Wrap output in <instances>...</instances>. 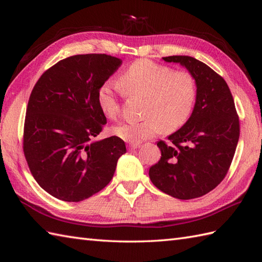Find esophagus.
<instances>
[{"label": "esophagus", "instance_id": "1", "mask_svg": "<svg viewBox=\"0 0 262 262\" xmlns=\"http://www.w3.org/2000/svg\"><path fill=\"white\" fill-rule=\"evenodd\" d=\"M141 145L140 144H129V149H137V148H139Z\"/></svg>", "mask_w": 262, "mask_h": 262}]
</instances>
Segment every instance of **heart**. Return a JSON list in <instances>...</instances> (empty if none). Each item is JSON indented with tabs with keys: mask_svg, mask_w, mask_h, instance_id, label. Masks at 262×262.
I'll return each mask as SVG.
<instances>
[{
	"mask_svg": "<svg viewBox=\"0 0 262 262\" xmlns=\"http://www.w3.org/2000/svg\"><path fill=\"white\" fill-rule=\"evenodd\" d=\"M119 85L130 95L145 98L144 120L115 125L113 133L129 143L155 137L161 130L175 131L191 116L196 98L195 80L187 71H173L147 59L133 62L119 78ZM101 112L116 118L120 112L116 89L107 82L98 91Z\"/></svg>",
	"mask_w": 262,
	"mask_h": 262,
	"instance_id": "1",
	"label": "heart"
}]
</instances>
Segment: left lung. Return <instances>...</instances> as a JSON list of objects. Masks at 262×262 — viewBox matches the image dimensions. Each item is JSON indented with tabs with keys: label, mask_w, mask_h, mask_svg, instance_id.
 <instances>
[{
	"label": "left lung",
	"mask_w": 262,
	"mask_h": 262,
	"mask_svg": "<svg viewBox=\"0 0 262 262\" xmlns=\"http://www.w3.org/2000/svg\"><path fill=\"white\" fill-rule=\"evenodd\" d=\"M165 62L179 63L195 80L192 114L179 130L160 141L162 156L149 168L154 186L180 200L210 192L224 179L239 139V120L224 78L188 55H171Z\"/></svg>",
	"instance_id": "1"
}]
</instances>
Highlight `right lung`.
<instances>
[{"instance_id": "1", "label": "right lung", "mask_w": 262, "mask_h": 262, "mask_svg": "<svg viewBox=\"0 0 262 262\" xmlns=\"http://www.w3.org/2000/svg\"><path fill=\"white\" fill-rule=\"evenodd\" d=\"M121 64L107 54L73 55L47 70L30 94L24 154L38 185L59 200L100 191L126 152L120 138L96 140L107 123L98 91Z\"/></svg>"}]
</instances>
